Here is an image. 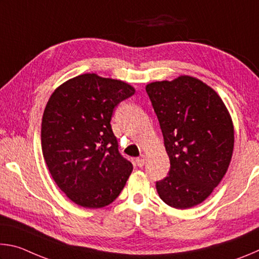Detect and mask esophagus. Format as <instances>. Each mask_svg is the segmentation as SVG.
<instances>
[{
	"mask_svg": "<svg viewBox=\"0 0 259 259\" xmlns=\"http://www.w3.org/2000/svg\"><path fill=\"white\" fill-rule=\"evenodd\" d=\"M145 161H146V159H145V155H144V154L140 155L138 159L136 160V162H137V165L140 166V168H142V166H144V164H145Z\"/></svg>",
	"mask_w": 259,
	"mask_h": 259,
	"instance_id": "34e87169",
	"label": "esophagus"
}]
</instances>
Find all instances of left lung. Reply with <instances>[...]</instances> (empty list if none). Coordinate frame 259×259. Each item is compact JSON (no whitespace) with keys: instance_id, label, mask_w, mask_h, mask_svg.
I'll use <instances>...</instances> for the list:
<instances>
[{"instance_id":"8db88e82","label":"left lung","mask_w":259,"mask_h":259,"mask_svg":"<svg viewBox=\"0 0 259 259\" xmlns=\"http://www.w3.org/2000/svg\"><path fill=\"white\" fill-rule=\"evenodd\" d=\"M146 93L170 160L168 176L156 182V191L170 207H194L229 169L234 147L230 113L216 91L192 76L150 83Z\"/></svg>"}]
</instances>
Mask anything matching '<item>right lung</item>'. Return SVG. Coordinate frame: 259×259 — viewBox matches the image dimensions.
I'll return each mask as SVG.
<instances>
[{
  "instance_id": "right-lung-1",
  "label": "right lung",
  "mask_w": 259,
  "mask_h": 259,
  "mask_svg": "<svg viewBox=\"0 0 259 259\" xmlns=\"http://www.w3.org/2000/svg\"><path fill=\"white\" fill-rule=\"evenodd\" d=\"M135 89L97 74H82L57 88L42 117L48 169L73 202L103 208L115 200L133 171L113 134V111Z\"/></svg>"
}]
</instances>
